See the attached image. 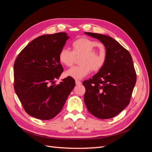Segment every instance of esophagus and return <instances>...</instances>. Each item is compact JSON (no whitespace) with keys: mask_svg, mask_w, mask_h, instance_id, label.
<instances>
[{"mask_svg":"<svg viewBox=\"0 0 152 152\" xmlns=\"http://www.w3.org/2000/svg\"><path fill=\"white\" fill-rule=\"evenodd\" d=\"M75 84H76V85H80V84H82V82H81V81H80V80H75Z\"/></svg>","mask_w":152,"mask_h":152,"instance_id":"obj_1","label":"esophagus"}]
</instances>
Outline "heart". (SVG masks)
Wrapping results in <instances>:
<instances>
[{"mask_svg": "<svg viewBox=\"0 0 152 152\" xmlns=\"http://www.w3.org/2000/svg\"><path fill=\"white\" fill-rule=\"evenodd\" d=\"M72 50L62 48L58 58L62 65L71 66L75 56H80V65L73 66L66 72V76L75 79H81L90 73L91 69L96 72L102 69L107 60V52L104 45L97 41L86 37L77 39L72 43Z\"/></svg>", "mask_w": 152, "mask_h": 152, "instance_id": "b5f03b06", "label": "heart"}]
</instances>
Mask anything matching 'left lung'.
<instances>
[{
  "mask_svg": "<svg viewBox=\"0 0 152 152\" xmlns=\"http://www.w3.org/2000/svg\"><path fill=\"white\" fill-rule=\"evenodd\" d=\"M97 39L107 49L104 66L92 79L83 82L84 102L88 111L101 119L112 118L130 102L136 82V74L129 52L113 38L85 32Z\"/></svg>",
  "mask_w": 152,
  "mask_h": 152,
  "instance_id": "obj_1",
  "label": "left lung"
}]
</instances>
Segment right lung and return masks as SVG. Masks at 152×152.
Returning <instances> with one entry per match:
<instances>
[{
  "label": "right lung",
  "instance_id": "right-lung-1",
  "mask_svg": "<svg viewBox=\"0 0 152 152\" xmlns=\"http://www.w3.org/2000/svg\"><path fill=\"white\" fill-rule=\"evenodd\" d=\"M69 37L65 32L44 35L23 49L14 64V88L25 112L49 120L61 112L75 82L68 77L58 85L63 72L58 55Z\"/></svg>",
  "mask_w": 152,
  "mask_h": 152
}]
</instances>
